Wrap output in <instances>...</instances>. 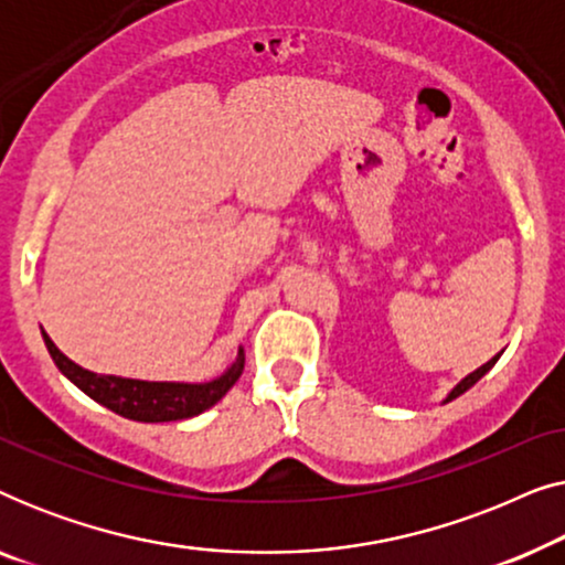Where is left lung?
Wrapping results in <instances>:
<instances>
[{"mask_svg":"<svg viewBox=\"0 0 565 565\" xmlns=\"http://www.w3.org/2000/svg\"><path fill=\"white\" fill-rule=\"evenodd\" d=\"M501 358V354H497V358H491L489 362H486V365H481V367H478L476 370V373H470L468 377H462V381L458 383V385H455V388H452V393H450V396H447V401H452V398H458L460 396V393H466L468 388H470V385H476L478 381H481V377L486 375V373H489V370L493 367V365H497V360Z\"/></svg>","mask_w":565,"mask_h":565,"instance_id":"left-lung-1","label":"left lung"}]
</instances>
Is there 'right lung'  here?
<instances>
[{
  "label": "right lung",
  "mask_w": 565,
  "mask_h": 565,
  "mask_svg": "<svg viewBox=\"0 0 565 565\" xmlns=\"http://www.w3.org/2000/svg\"><path fill=\"white\" fill-rule=\"evenodd\" d=\"M43 342L49 347L53 362L72 381L76 388H82L97 404L110 408V412L126 416L134 422H177L190 419V416L203 414L205 408L226 396L231 385L238 381L244 370V350H238V358L221 377L211 383H149V381H130V377L97 375L89 373L58 352V347L51 342V337L43 331Z\"/></svg>",
  "instance_id": "right-lung-1"
}]
</instances>
